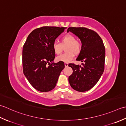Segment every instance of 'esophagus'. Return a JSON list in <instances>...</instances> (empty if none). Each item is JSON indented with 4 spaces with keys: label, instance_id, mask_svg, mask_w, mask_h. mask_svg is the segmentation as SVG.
<instances>
[{
    "label": "esophagus",
    "instance_id": "obj_1",
    "mask_svg": "<svg viewBox=\"0 0 126 126\" xmlns=\"http://www.w3.org/2000/svg\"><path fill=\"white\" fill-rule=\"evenodd\" d=\"M68 63H65V67L68 66Z\"/></svg>",
    "mask_w": 126,
    "mask_h": 126
}]
</instances>
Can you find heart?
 I'll list each match as a JSON object with an SVG mask.
<instances>
[{"instance_id": "heart-1", "label": "heart", "mask_w": 126, "mask_h": 126, "mask_svg": "<svg viewBox=\"0 0 126 126\" xmlns=\"http://www.w3.org/2000/svg\"><path fill=\"white\" fill-rule=\"evenodd\" d=\"M67 46L66 47V53L63 54L56 58L58 61L68 63L73 59L74 54H78L81 50V45L80 42L76 40V37L72 35H67L61 39V43L54 42L53 44V52L56 55L60 54L62 52L63 46Z\"/></svg>"}]
</instances>
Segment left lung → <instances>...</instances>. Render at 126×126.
Listing matches in <instances>:
<instances>
[{"mask_svg": "<svg viewBox=\"0 0 126 126\" xmlns=\"http://www.w3.org/2000/svg\"><path fill=\"white\" fill-rule=\"evenodd\" d=\"M69 32L81 41V50L76 60L83 63L82 66L68 64L73 70L69 83L76 91H88L97 84L104 72L106 50L103 42L97 32L88 28L70 27L67 31Z\"/></svg>", "mask_w": 126, "mask_h": 126, "instance_id": "left-lung-1", "label": "left lung"}]
</instances>
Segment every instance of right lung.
<instances>
[{
  "label": "right lung",
  "instance_id": "obj_1",
  "mask_svg": "<svg viewBox=\"0 0 126 126\" xmlns=\"http://www.w3.org/2000/svg\"><path fill=\"white\" fill-rule=\"evenodd\" d=\"M65 29L56 27L37 28L28 35L24 43L22 52L23 73L37 91L48 92L53 90L65 68L62 61L54 63L55 54L52 46Z\"/></svg>",
  "mask_w": 126,
  "mask_h": 126
}]
</instances>
